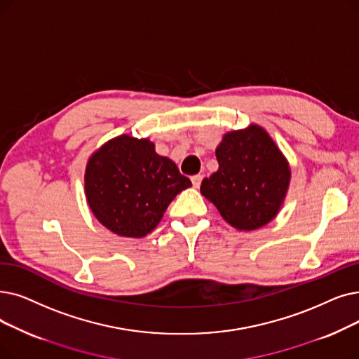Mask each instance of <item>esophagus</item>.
Listing matches in <instances>:
<instances>
[{
	"label": "esophagus",
	"mask_w": 359,
	"mask_h": 359,
	"mask_svg": "<svg viewBox=\"0 0 359 359\" xmlns=\"http://www.w3.org/2000/svg\"><path fill=\"white\" fill-rule=\"evenodd\" d=\"M202 179H204V175H195V176H192V183H194V186L195 188H199V184H201V182H202Z\"/></svg>",
	"instance_id": "1"
}]
</instances>
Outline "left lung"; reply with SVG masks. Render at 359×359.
<instances>
[{
  "instance_id": "8db88e82",
  "label": "left lung",
  "mask_w": 359,
  "mask_h": 359,
  "mask_svg": "<svg viewBox=\"0 0 359 359\" xmlns=\"http://www.w3.org/2000/svg\"><path fill=\"white\" fill-rule=\"evenodd\" d=\"M218 170L201 183V194L238 230L270 223L282 208L290 167L271 136L258 124L223 136L215 149Z\"/></svg>"
}]
</instances>
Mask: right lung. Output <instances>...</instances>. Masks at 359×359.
<instances>
[{
    "label": "right lung",
    "mask_w": 359,
    "mask_h": 359,
    "mask_svg": "<svg viewBox=\"0 0 359 359\" xmlns=\"http://www.w3.org/2000/svg\"><path fill=\"white\" fill-rule=\"evenodd\" d=\"M192 186L149 139L120 135L90 155L85 170L88 205L97 220L124 238H144L170 202Z\"/></svg>",
    "instance_id": "right-lung-1"
}]
</instances>
